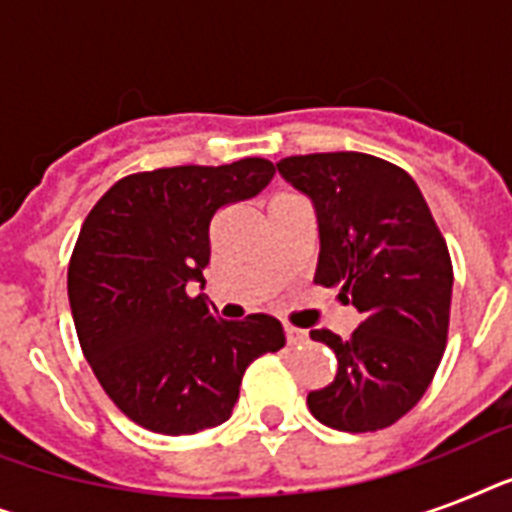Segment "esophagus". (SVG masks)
Masks as SVG:
<instances>
[{
    "label": "esophagus",
    "instance_id": "esophagus-1",
    "mask_svg": "<svg viewBox=\"0 0 512 512\" xmlns=\"http://www.w3.org/2000/svg\"><path fill=\"white\" fill-rule=\"evenodd\" d=\"M284 335H287V342L289 345H297V342H305L308 340V332L305 329H297V327H284Z\"/></svg>",
    "mask_w": 512,
    "mask_h": 512
}]
</instances>
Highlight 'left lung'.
I'll return each instance as SVG.
<instances>
[{
  "label": "left lung",
  "mask_w": 512,
  "mask_h": 512,
  "mask_svg": "<svg viewBox=\"0 0 512 512\" xmlns=\"http://www.w3.org/2000/svg\"><path fill=\"white\" fill-rule=\"evenodd\" d=\"M276 170L316 209L313 281L342 287L361 313L350 340L311 332L335 350L337 374L308 393V409L335 430L388 428L420 401L444 356L454 284L444 236L412 177L377 156H289Z\"/></svg>",
  "instance_id": "8db88e82"
}]
</instances>
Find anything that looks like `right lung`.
I'll list each match as a JSON object with an SVG mask.
<instances>
[{
  "instance_id": "add662e5",
  "label": "right lung",
  "mask_w": 512,
  "mask_h": 512,
  "mask_svg": "<svg viewBox=\"0 0 512 512\" xmlns=\"http://www.w3.org/2000/svg\"><path fill=\"white\" fill-rule=\"evenodd\" d=\"M273 164L167 167L122 177L92 207L68 265V300L92 372L132 422L191 436L231 417L241 377L284 348L268 313L217 319L204 289L209 223L217 209L252 199Z\"/></svg>"
}]
</instances>
